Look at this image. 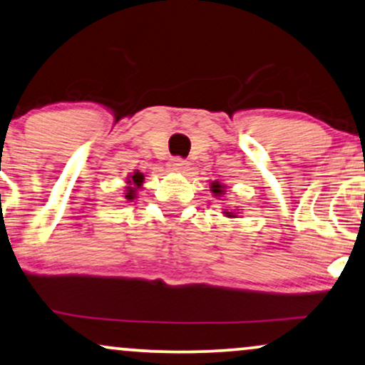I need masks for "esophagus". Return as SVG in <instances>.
<instances>
[{
	"mask_svg": "<svg viewBox=\"0 0 365 365\" xmlns=\"http://www.w3.org/2000/svg\"><path fill=\"white\" fill-rule=\"evenodd\" d=\"M170 171H177V173H187L188 171V163L182 158H173V160L168 163Z\"/></svg>",
	"mask_w": 365,
	"mask_h": 365,
	"instance_id": "1",
	"label": "esophagus"
}]
</instances>
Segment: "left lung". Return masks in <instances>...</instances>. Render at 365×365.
I'll return each instance as SVG.
<instances>
[{
  "label": "left lung",
  "mask_w": 365,
  "mask_h": 365,
  "mask_svg": "<svg viewBox=\"0 0 365 365\" xmlns=\"http://www.w3.org/2000/svg\"><path fill=\"white\" fill-rule=\"evenodd\" d=\"M210 192H212L216 197H221L226 192V185H222V183H219V182H212L210 183ZM225 214L227 217H236V214L230 212V210H225Z\"/></svg>",
  "instance_id": "1"
}]
</instances>
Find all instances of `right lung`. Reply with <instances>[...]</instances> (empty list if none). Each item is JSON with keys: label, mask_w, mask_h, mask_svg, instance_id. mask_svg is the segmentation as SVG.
<instances>
[{"label": "right lung", "mask_w": 365, "mask_h": 365, "mask_svg": "<svg viewBox=\"0 0 365 365\" xmlns=\"http://www.w3.org/2000/svg\"><path fill=\"white\" fill-rule=\"evenodd\" d=\"M143 182H144V175L140 173V171H134V175H129V180H127V185L125 187V199L133 200L135 199V192H138V188L143 187Z\"/></svg>", "instance_id": "right-lung-1"}]
</instances>
